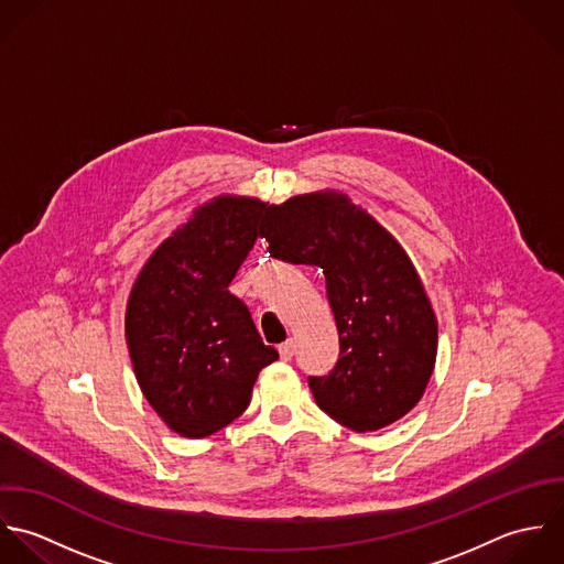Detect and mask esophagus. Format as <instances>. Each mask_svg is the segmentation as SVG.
Instances as JSON below:
<instances>
[{
  "mask_svg": "<svg viewBox=\"0 0 564 564\" xmlns=\"http://www.w3.org/2000/svg\"><path fill=\"white\" fill-rule=\"evenodd\" d=\"M294 348H296L294 339H285L283 344H279V355H281V359H283V361L292 359V355H294Z\"/></svg>",
  "mask_w": 564,
  "mask_h": 564,
  "instance_id": "1",
  "label": "esophagus"
}]
</instances>
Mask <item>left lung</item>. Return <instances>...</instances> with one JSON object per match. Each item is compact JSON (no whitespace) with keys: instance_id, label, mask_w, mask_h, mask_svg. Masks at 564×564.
I'll list each match as a JSON object with an SVG mask.
<instances>
[{"instance_id":"8db88e82","label":"left lung","mask_w":564,"mask_h":564,"mask_svg":"<svg viewBox=\"0 0 564 564\" xmlns=\"http://www.w3.org/2000/svg\"><path fill=\"white\" fill-rule=\"evenodd\" d=\"M261 237L272 257L325 272L339 359L327 377H310L318 408L352 432L403 419L438 352V321L405 248L336 189L270 205Z\"/></svg>"}]
</instances>
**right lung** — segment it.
<instances>
[{
  "label": "right lung",
  "mask_w": 564,
  "mask_h": 564,
  "mask_svg": "<svg viewBox=\"0 0 564 564\" xmlns=\"http://www.w3.org/2000/svg\"><path fill=\"white\" fill-rule=\"evenodd\" d=\"M265 207L250 196L212 198L156 246L132 283L126 344L134 377L183 438H207L235 421L259 370L279 359L228 292Z\"/></svg>",
  "instance_id": "1"
}]
</instances>
